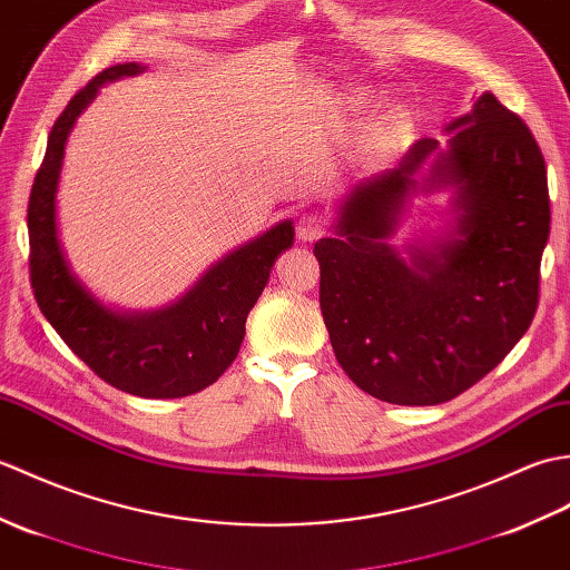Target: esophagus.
I'll return each instance as SVG.
<instances>
[{
    "mask_svg": "<svg viewBox=\"0 0 570 570\" xmlns=\"http://www.w3.org/2000/svg\"><path fill=\"white\" fill-rule=\"evenodd\" d=\"M325 217L318 213H304L298 217V225H296V235L301 242H316L325 235Z\"/></svg>",
    "mask_w": 570,
    "mask_h": 570,
    "instance_id": "1",
    "label": "esophagus"
}]
</instances>
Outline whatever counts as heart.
<instances>
[{
  "label": "heart",
  "instance_id": "1",
  "mask_svg": "<svg viewBox=\"0 0 570 570\" xmlns=\"http://www.w3.org/2000/svg\"><path fill=\"white\" fill-rule=\"evenodd\" d=\"M396 131H399V119H396L394 115H390V117L382 119V125H380V129H377V137H380L382 141H390V139L396 137Z\"/></svg>",
  "mask_w": 570,
  "mask_h": 570
}]
</instances>
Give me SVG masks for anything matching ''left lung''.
Returning a JSON list of instances; mask_svg holds the SVG:
<instances>
[{"label":"left lung","instance_id":"obj_1","mask_svg":"<svg viewBox=\"0 0 570 570\" xmlns=\"http://www.w3.org/2000/svg\"><path fill=\"white\" fill-rule=\"evenodd\" d=\"M428 185L459 193L458 238L404 263L385 242L415 168L439 149L423 137L394 171L365 180L337 237L313 247L321 311L345 374L382 402H451L492 372L534 321L551 233L547 164L524 119L485 92L448 127Z\"/></svg>","mask_w":570,"mask_h":570}]
</instances>
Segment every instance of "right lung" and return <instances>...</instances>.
<instances>
[{
  "instance_id": "1",
  "label": "right lung",
  "mask_w": 570,
  "mask_h": 570,
  "mask_svg": "<svg viewBox=\"0 0 570 570\" xmlns=\"http://www.w3.org/2000/svg\"><path fill=\"white\" fill-rule=\"evenodd\" d=\"M141 70L139 63L105 68L58 115L29 196V274L46 321L100 380L144 399H178L210 386L233 365L247 313L264 292L274 259L292 247L294 227L288 220L278 223L227 254L184 298L156 313L119 316L85 292L68 269L56 229L66 139L102 82Z\"/></svg>"
}]
</instances>
